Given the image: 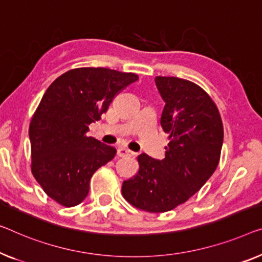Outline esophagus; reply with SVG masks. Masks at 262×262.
Listing matches in <instances>:
<instances>
[{"label":"esophagus","instance_id":"1","mask_svg":"<svg viewBox=\"0 0 262 262\" xmlns=\"http://www.w3.org/2000/svg\"><path fill=\"white\" fill-rule=\"evenodd\" d=\"M118 155L121 156V158H124V156H132V155H134V151L128 149V148L120 147V148H118Z\"/></svg>","mask_w":262,"mask_h":262}]
</instances>
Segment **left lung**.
<instances>
[{"label": "left lung", "instance_id": "obj_1", "mask_svg": "<svg viewBox=\"0 0 262 262\" xmlns=\"http://www.w3.org/2000/svg\"><path fill=\"white\" fill-rule=\"evenodd\" d=\"M165 101L160 123L168 134L165 159L138 156L139 171L122 183L136 208L162 213L185 204L212 177L220 161L224 126L216 104L200 85L174 76H156Z\"/></svg>", "mask_w": 262, "mask_h": 262}]
</instances>
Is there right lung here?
Segmentation results:
<instances>
[{"instance_id": "1", "label": "right lung", "mask_w": 262, "mask_h": 262, "mask_svg": "<svg viewBox=\"0 0 262 262\" xmlns=\"http://www.w3.org/2000/svg\"><path fill=\"white\" fill-rule=\"evenodd\" d=\"M138 80L134 73L75 68L46 91L29 124L31 173L57 204H81L93 174L115 156L114 147L85 134L113 99Z\"/></svg>"}]
</instances>
